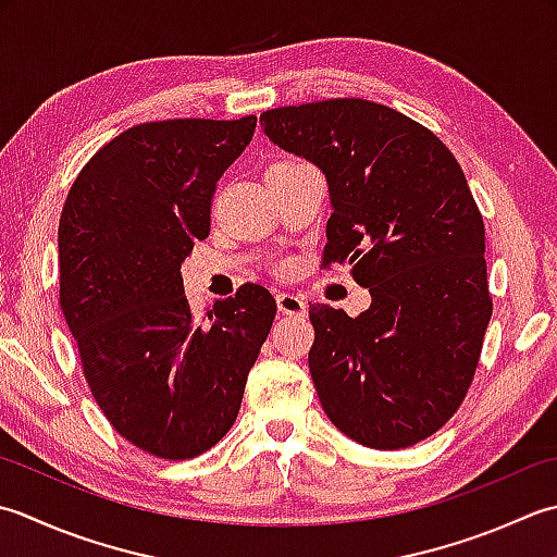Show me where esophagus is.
I'll return each mask as SVG.
<instances>
[{
    "label": "esophagus",
    "instance_id": "1",
    "mask_svg": "<svg viewBox=\"0 0 557 557\" xmlns=\"http://www.w3.org/2000/svg\"><path fill=\"white\" fill-rule=\"evenodd\" d=\"M276 305L281 314H290V317H305V300L295 293H278L276 295Z\"/></svg>",
    "mask_w": 557,
    "mask_h": 557
}]
</instances>
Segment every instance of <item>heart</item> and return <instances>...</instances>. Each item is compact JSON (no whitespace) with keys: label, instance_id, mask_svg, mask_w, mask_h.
<instances>
[{"label":"heart","instance_id":"1","mask_svg":"<svg viewBox=\"0 0 557 557\" xmlns=\"http://www.w3.org/2000/svg\"><path fill=\"white\" fill-rule=\"evenodd\" d=\"M298 163H300V161H293V158H283V161L271 163L269 170H271V168H290V165H298Z\"/></svg>","mask_w":557,"mask_h":557}]
</instances>
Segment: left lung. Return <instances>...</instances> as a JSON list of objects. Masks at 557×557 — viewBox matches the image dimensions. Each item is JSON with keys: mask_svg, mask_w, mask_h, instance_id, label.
I'll list each match as a JSON object with an SVG mask.
<instances>
[{"mask_svg": "<svg viewBox=\"0 0 557 557\" xmlns=\"http://www.w3.org/2000/svg\"><path fill=\"white\" fill-rule=\"evenodd\" d=\"M264 134L322 170L324 269L370 288L358 317L310 305V374L350 440L401 449L457 413L493 314L485 225L457 158L423 124L362 98L262 112Z\"/></svg>", "mask_w": 557, "mask_h": 557, "instance_id": "obj_1", "label": "left lung"}]
</instances>
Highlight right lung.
Here are the masks:
<instances>
[{"label": "right lung", "mask_w": 557, "mask_h": 557, "mask_svg": "<svg viewBox=\"0 0 557 557\" xmlns=\"http://www.w3.org/2000/svg\"><path fill=\"white\" fill-rule=\"evenodd\" d=\"M255 127V115L136 124L82 168L60 215V305L84 377L110 425L153 457L195 459L223 440L274 324L257 283L195 317L180 274Z\"/></svg>", "instance_id": "right-lung-1"}]
</instances>
